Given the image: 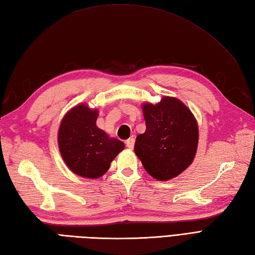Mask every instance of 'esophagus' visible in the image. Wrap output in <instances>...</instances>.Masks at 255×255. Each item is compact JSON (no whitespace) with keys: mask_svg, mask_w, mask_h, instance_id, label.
<instances>
[{"mask_svg":"<svg viewBox=\"0 0 255 255\" xmlns=\"http://www.w3.org/2000/svg\"><path fill=\"white\" fill-rule=\"evenodd\" d=\"M126 145H127V148H129V149H133L134 138H129L127 141H126Z\"/></svg>","mask_w":255,"mask_h":255,"instance_id":"obj_1","label":"esophagus"}]
</instances>
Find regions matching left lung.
Instances as JSON below:
<instances>
[{"mask_svg":"<svg viewBox=\"0 0 255 255\" xmlns=\"http://www.w3.org/2000/svg\"><path fill=\"white\" fill-rule=\"evenodd\" d=\"M145 131L134 142V153L155 180L180 175L192 164L198 143V126L192 112L175 97L142 105Z\"/></svg>","mask_w":255,"mask_h":255,"instance_id":"8db88e82","label":"left lung"}]
</instances>
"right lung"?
<instances>
[{"mask_svg": "<svg viewBox=\"0 0 255 255\" xmlns=\"http://www.w3.org/2000/svg\"><path fill=\"white\" fill-rule=\"evenodd\" d=\"M99 111L80 104L64 115L58 132L59 150L68 167L77 175L97 178L110 169L111 162L125 144L96 126Z\"/></svg>", "mask_w": 255, "mask_h": 255, "instance_id": "right-lung-1", "label": "right lung"}]
</instances>
